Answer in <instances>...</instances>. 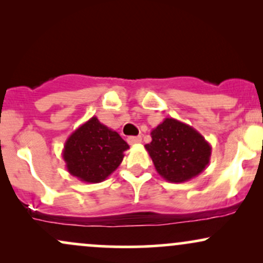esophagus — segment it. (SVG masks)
I'll return each instance as SVG.
<instances>
[{"label":"esophagus","mask_w":263,"mask_h":263,"mask_svg":"<svg viewBox=\"0 0 263 263\" xmlns=\"http://www.w3.org/2000/svg\"><path fill=\"white\" fill-rule=\"evenodd\" d=\"M142 140H141V137L140 136H129V137L127 138V142L129 144H137V143H140Z\"/></svg>","instance_id":"1"}]
</instances>
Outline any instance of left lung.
I'll use <instances>...</instances> for the list:
<instances>
[{"label": "left lung", "instance_id": "left-lung-1", "mask_svg": "<svg viewBox=\"0 0 263 263\" xmlns=\"http://www.w3.org/2000/svg\"><path fill=\"white\" fill-rule=\"evenodd\" d=\"M146 144L157 173L171 183L188 182L210 162L211 146L195 128L167 117L151 132Z\"/></svg>", "mask_w": 263, "mask_h": 263}]
</instances>
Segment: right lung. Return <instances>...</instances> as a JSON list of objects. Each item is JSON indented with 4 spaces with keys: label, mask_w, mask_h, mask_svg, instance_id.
<instances>
[{
    "label": "right lung",
    "mask_w": 263,
    "mask_h": 263,
    "mask_svg": "<svg viewBox=\"0 0 263 263\" xmlns=\"http://www.w3.org/2000/svg\"><path fill=\"white\" fill-rule=\"evenodd\" d=\"M128 148L121 136L93 116L69 136L62 155L71 176L81 182L100 183L117 170Z\"/></svg>",
    "instance_id": "right-lung-1"
}]
</instances>
